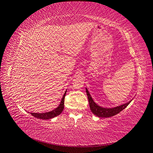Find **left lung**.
<instances>
[{"label": "left lung", "instance_id": "8db88e82", "mask_svg": "<svg viewBox=\"0 0 153 153\" xmlns=\"http://www.w3.org/2000/svg\"><path fill=\"white\" fill-rule=\"evenodd\" d=\"M85 89L87 97H88L90 109L94 114L97 116V117H99V118H108V117H111L116 115L117 114H118L119 112H121L122 110L125 109L126 107L128 106L129 104L132 101V100L134 99H132L128 102L123 104V105H121L113 107V108H105V107L100 106L99 105H97V104L93 100L92 97L91 96L88 89L87 88H85Z\"/></svg>", "mask_w": 153, "mask_h": 153}]
</instances>
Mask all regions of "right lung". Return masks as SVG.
Returning a JSON list of instances; mask_svg holds the SVG:
<instances>
[{
    "mask_svg": "<svg viewBox=\"0 0 153 153\" xmlns=\"http://www.w3.org/2000/svg\"><path fill=\"white\" fill-rule=\"evenodd\" d=\"M67 92V90L65 91L64 95L62 98L61 101L60 102V105L58 106L57 108L55 109L51 110V111L49 112H43V113H35V112H32L31 113V114L34 116L35 118H40L42 120H48V119H51L53 118L54 117L57 116L58 115L60 114L63 111L64 108V98L65 96H66V94Z\"/></svg>",
    "mask_w": 153,
    "mask_h": 153,
    "instance_id": "right-lung-1",
    "label": "right lung"
}]
</instances>
